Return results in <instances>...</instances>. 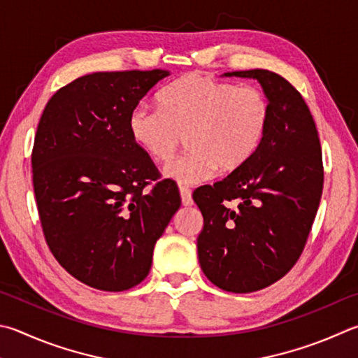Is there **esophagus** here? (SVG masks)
I'll list each match as a JSON object with an SVG mask.
<instances>
[{
	"mask_svg": "<svg viewBox=\"0 0 358 358\" xmlns=\"http://www.w3.org/2000/svg\"><path fill=\"white\" fill-rule=\"evenodd\" d=\"M180 196H181V203L185 206H191L194 203L192 192L187 186H180Z\"/></svg>",
	"mask_w": 358,
	"mask_h": 358,
	"instance_id": "esophagus-1",
	"label": "esophagus"
}]
</instances>
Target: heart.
<instances>
[{"label": "heart", "instance_id": "1", "mask_svg": "<svg viewBox=\"0 0 358 358\" xmlns=\"http://www.w3.org/2000/svg\"><path fill=\"white\" fill-rule=\"evenodd\" d=\"M159 109L138 106L128 117L133 141L157 162H171L187 138L191 152L166 167L180 185L236 172L258 152L271 105L258 87H239L205 73H187L162 90Z\"/></svg>", "mask_w": 358, "mask_h": 358}]
</instances>
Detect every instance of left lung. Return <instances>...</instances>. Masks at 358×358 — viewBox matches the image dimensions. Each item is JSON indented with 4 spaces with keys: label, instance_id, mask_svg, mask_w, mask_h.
I'll use <instances>...</instances> for the list:
<instances>
[{
    "label": "left lung",
    "instance_id": "obj_1",
    "mask_svg": "<svg viewBox=\"0 0 358 358\" xmlns=\"http://www.w3.org/2000/svg\"><path fill=\"white\" fill-rule=\"evenodd\" d=\"M225 75L262 84L271 120L247 164L194 191L203 216L199 262L220 289L253 292L280 280L302 255L322 196V152L307 103L283 76L263 69Z\"/></svg>",
    "mask_w": 358,
    "mask_h": 358
}]
</instances>
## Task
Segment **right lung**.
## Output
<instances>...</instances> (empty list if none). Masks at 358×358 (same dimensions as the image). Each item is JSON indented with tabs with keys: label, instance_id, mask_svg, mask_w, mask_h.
<instances>
[{
	"label": "right lung",
	"instance_id": "right-lung-1",
	"mask_svg": "<svg viewBox=\"0 0 358 358\" xmlns=\"http://www.w3.org/2000/svg\"><path fill=\"white\" fill-rule=\"evenodd\" d=\"M166 70L96 71L48 100L32 147V185L51 253L76 280L103 291L139 285L153 247L181 205L133 141L128 117ZM150 185V188H147Z\"/></svg>",
	"mask_w": 358,
	"mask_h": 358
}]
</instances>
